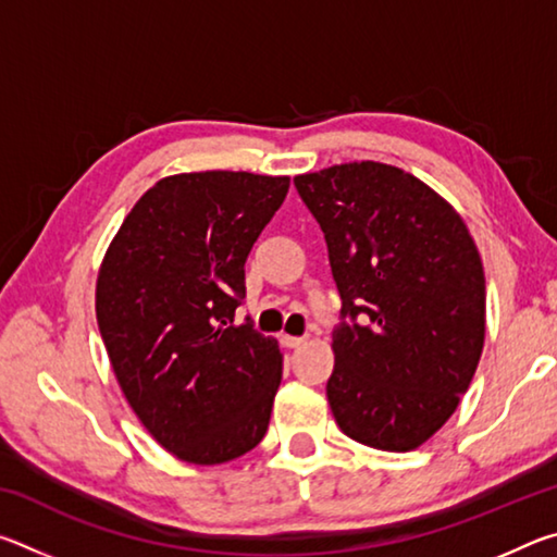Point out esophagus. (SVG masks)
<instances>
[{
    "label": "esophagus",
    "mask_w": 557,
    "mask_h": 557,
    "mask_svg": "<svg viewBox=\"0 0 557 557\" xmlns=\"http://www.w3.org/2000/svg\"><path fill=\"white\" fill-rule=\"evenodd\" d=\"M305 342H307L305 336H287V334L280 336V344L285 346V348H297V346H301Z\"/></svg>",
    "instance_id": "obj_1"
}]
</instances>
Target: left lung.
<instances>
[{"label": "left lung", "mask_w": 557, "mask_h": 557, "mask_svg": "<svg viewBox=\"0 0 557 557\" xmlns=\"http://www.w3.org/2000/svg\"><path fill=\"white\" fill-rule=\"evenodd\" d=\"M342 295L336 425L361 445L410 451L457 410L486 332L482 258L465 221L428 184L381 162L295 178Z\"/></svg>", "instance_id": "left-lung-1"}]
</instances>
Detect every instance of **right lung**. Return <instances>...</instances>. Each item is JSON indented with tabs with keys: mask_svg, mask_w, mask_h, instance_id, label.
I'll use <instances>...</instances> for the list:
<instances>
[{
	"mask_svg": "<svg viewBox=\"0 0 557 557\" xmlns=\"http://www.w3.org/2000/svg\"><path fill=\"white\" fill-rule=\"evenodd\" d=\"M287 176L194 172L157 182L102 260L96 314L129 408L159 445L223 465L265 437L282 379L275 338L235 324L245 260Z\"/></svg>",
	"mask_w": 557,
	"mask_h": 557,
	"instance_id": "obj_1",
	"label": "right lung"
}]
</instances>
